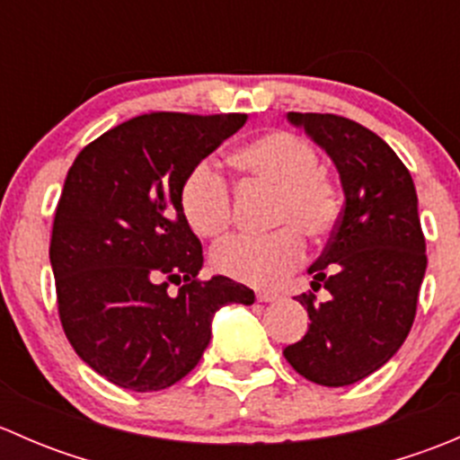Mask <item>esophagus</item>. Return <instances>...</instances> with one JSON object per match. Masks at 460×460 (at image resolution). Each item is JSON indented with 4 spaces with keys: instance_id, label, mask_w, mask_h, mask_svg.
Returning a JSON list of instances; mask_svg holds the SVG:
<instances>
[{
    "instance_id": "esophagus-1",
    "label": "esophagus",
    "mask_w": 460,
    "mask_h": 460,
    "mask_svg": "<svg viewBox=\"0 0 460 460\" xmlns=\"http://www.w3.org/2000/svg\"><path fill=\"white\" fill-rule=\"evenodd\" d=\"M256 298H258V303H276L280 296H278L276 291H258Z\"/></svg>"
}]
</instances>
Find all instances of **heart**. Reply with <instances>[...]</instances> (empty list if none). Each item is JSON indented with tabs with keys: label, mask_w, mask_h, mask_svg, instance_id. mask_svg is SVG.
<instances>
[{
	"label": "heart",
	"mask_w": 460,
	"mask_h": 460,
	"mask_svg": "<svg viewBox=\"0 0 460 460\" xmlns=\"http://www.w3.org/2000/svg\"><path fill=\"white\" fill-rule=\"evenodd\" d=\"M247 182L276 189L267 235H234L217 244L211 262L222 276L247 285H278L307 256L303 235L324 240L341 216V193L320 171L316 148L289 131L253 137L231 155ZM184 220L202 238H217L234 222V198L226 180L208 162L193 166L180 187Z\"/></svg>",
	"instance_id": "b5f03b06"
}]
</instances>
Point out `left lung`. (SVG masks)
<instances>
[{"mask_svg": "<svg viewBox=\"0 0 460 460\" xmlns=\"http://www.w3.org/2000/svg\"><path fill=\"white\" fill-rule=\"evenodd\" d=\"M287 119L332 157L345 207L309 267L312 289L324 287L332 296L327 303H316L312 291L296 296L312 324L282 354L312 383L345 387L383 367L414 323L428 267L419 198L401 157L369 128L332 113Z\"/></svg>", "mask_w": 460, "mask_h": 460, "instance_id": "left-lung-1", "label": "left lung"}]
</instances>
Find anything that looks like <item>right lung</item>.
I'll return each instance as SVG.
<instances>
[{"label":"right lung","mask_w":460,"mask_h":460,"mask_svg":"<svg viewBox=\"0 0 460 460\" xmlns=\"http://www.w3.org/2000/svg\"><path fill=\"white\" fill-rule=\"evenodd\" d=\"M244 122V113L140 115L68 169L50 235L59 320L75 354L118 387L178 383L200 363L217 309L256 300L226 276L198 280L202 244L180 208L189 171ZM169 281L178 296L165 294Z\"/></svg>","instance_id":"1"}]
</instances>
